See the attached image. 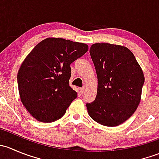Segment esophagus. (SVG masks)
Wrapping results in <instances>:
<instances>
[{"label": "esophagus", "mask_w": 159, "mask_h": 159, "mask_svg": "<svg viewBox=\"0 0 159 159\" xmlns=\"http://www.w3.org/2000/svg\"><path fill=\"white\" fill-rule=\"evenodd\" d=\"M85 90H86V88H85V87L81 88V89H80V92H81V94H83V93H84V91H85Z\"/></svg>", "instance_id": "esophagus-1"}]
</instances>
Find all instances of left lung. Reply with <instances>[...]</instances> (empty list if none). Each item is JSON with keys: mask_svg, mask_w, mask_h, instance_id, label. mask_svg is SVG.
Returning <instances> with one entry per match:
<instances>
[{"mask_svg": "<svg viewBox=\"0 0 159 159\" xmlns=\"http://www.w3.org/2000/svg\"><path fill=\"white\" fill-rule=\"evenodd\" d=\"M90 54L98 76L95 100L87 103L90 117L99 124L115 127L134 114L141 101L143 71L125 46L108 43L91 45Z\"/></svg>", "mask_w": 159, "mask_h": 159, "instance_id": "obj_1", "label": "left lung"}]
</instances>
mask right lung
<instances>
[{"instance_id":"add662e5","label":"right lung","mask_w":159,"mask_h":159,"mask_svg":"<svg viewBox=\"0 0 159 159\" xmlns=\"http://www.w3.org/2000/svg\"><path fill=\"white\" fill-rule=\"evenodd\" d=\"M84 43L48 38L38 43L25 57L17 73L20 101L41 122H52L65 115L78 96L69 86L70 65L84 55Z\"/></svg>"}]
</instances>
